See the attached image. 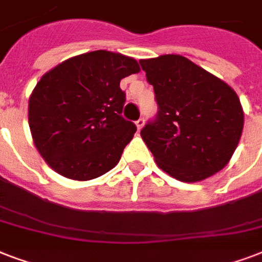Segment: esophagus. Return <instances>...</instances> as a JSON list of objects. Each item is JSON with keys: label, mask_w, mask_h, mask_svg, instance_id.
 Segmentation results:
<instances>
[{"label": "esophagus", "mask_w": 262, "mask_h": 262, "mask_svg": "<svg viewBox=\"0 0 262 262\" xmlns=\"http://www.w3.org/2000/svg\"><path fill=\"white\" fill-rule=\"evenodd\" d=\"M144 123H145V119L144 118H139L137 121H136V126H137L139 130H141V127L144 126Z\"/></svg>", "instance_id": "esophagus-1"}]
</instances>
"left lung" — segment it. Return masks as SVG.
<instances>
[{
	"label": "left lung",
	"mask_w": 262,
	"mask_h": 262,
	"mask_svg": "<svg viewBox=\"0 0 262 262\" xmlns=\"http://www.w3.org/2000/svg\"><path fill=\"white\" fill-rule=\"evenodd\" d=\"M158 114L141 137L163 171L199 182L230 162L244 129L239 98L228 84L182 55L140 59Z\"/></svg>",
	"instance_id": "obj_1"
}]
</instances>
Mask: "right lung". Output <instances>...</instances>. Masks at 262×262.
Listing matches in <instances>:
<instances>
[{
    "mask_svg": "<svg viewBox=\"0 0 262 262\" xmlns=\"http://www.w3.org/2000/svg\"><path fill=\"white\" fill-rule=\"evenodd\" d=\"M135 58L96 50L63 61L42 76L28 103L34 144L54 171L90 181L114 168L137 127L123 118V77Z\"/></svg>",
    "mask_w": 262,
    "mask_h": 262,
    "instance_id": "add662e5",
    "label": "right lung"
}]
</instances>
